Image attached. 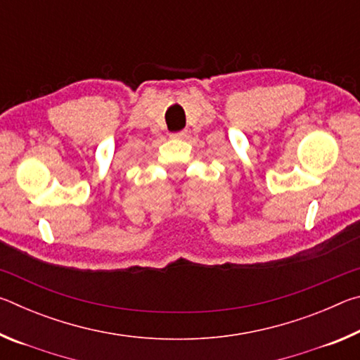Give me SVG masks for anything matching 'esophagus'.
<instances>
[{"mask_svg": "<svg viewBox=\"0 0 360 360\" xmlns=\"http://www.w3.org/2000/svg\"><path fill=\"white\" fill-rule=\"evenodd\" d=\"M173 138H176V139H182V138H186L187 136V130H181V131H176V133H173L172 135Z\"/></svg>", "mask_w": 360, "mask_h": 360, "instance_id": "esophagus-1", "label": "esophagus"}]
</instances>
